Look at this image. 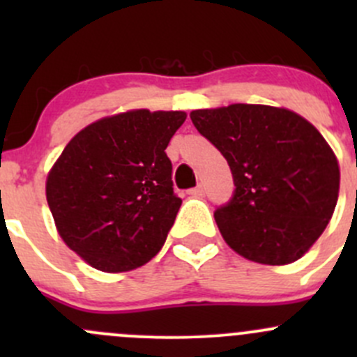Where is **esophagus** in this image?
Here are the masks:
<instances>
[{
  "label": "esophagus",
  "instance_id": "34e87169",
  "mask_svg": "<svg viewBox=\"0 0 357 357\" xmlns=\"http://www.w3.org/2000/svg\"><path fill=\"white\" fill-rule=\"evenodd\" d=\"M188 195H192V197H195V199H202V197L205 195V188L202 185H199L197 186V188H192L188 192Z\"/></svg>",
  "mask_w": 357,
  "mask_h": 357
}]
</instances>
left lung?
<instances>
[{"instance_id": "1", "label": "left lung", "mask_w": 357, "mask_h": 357, "mask_svg": "<svg viewBox=\"0 0 357 357\" xmlns=\"http://www.w3.org/2000/svg\"><path fill=\"white\" fill-rule=\"evenodd\" d=\"M228 160L235 195L214 212L236 254L285 266L314 245L332 219L340 167L321 132L283 107L233 103L190 114Z\"/></svg>"}]
</instances>
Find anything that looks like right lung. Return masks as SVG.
<instances>
[{
  "label": "right lung",
  "instance_id": "1",
  "mask_svg": "<svg viewBox=\"0 0 357 357\" xmlns=\"http://www.w3.org/2000/svg\"><path fill=\"white\" fill-rule=\"evenodd\" d=\"M186 112L135 109L77 132L46 178L56 231L82 261L103 273L146 264L164 245L181 199L165 155Z\"/></svg>",
  "mask_w": 357,
  "mask_h": 357
}]
</instances>
